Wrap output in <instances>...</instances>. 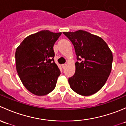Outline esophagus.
Masks as SVG:
<instances>
[{"instance_id":"esophagus-1","label":"esophagus","mask_w":126,"mask_h":126,"mask_svg":"<svg viewBox=\"0 0 126 126\" xmlns=\"http://www.w3.org/2000/svg\"><path fill=\"white\" fill-rule=\"evenodd\" d=\"M66 65H67V64H66V63H63V64L62 65V67H63V69H64V68H65Z\"/></svg>"}]
</instances>
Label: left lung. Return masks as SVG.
Instances as JSON below:
<instances>
[{"label": "left lung", "mask_w": 126, "mask_h": 126, "mask_svg": "<svg viewBox=\"0 0 126 126\" xmlns=\"http://www.w3.org/2000/svg\"><path fill=\"white\" fill-rule=\"evenodd\" d=\"M73 45L79 62L75 73L68 79L74 92L90 96L99 91L107 81L111 70L113 55L101 37L84 30L63 32Z\"/></svg>", "instance_id": "8db88e82"}]
</instances>
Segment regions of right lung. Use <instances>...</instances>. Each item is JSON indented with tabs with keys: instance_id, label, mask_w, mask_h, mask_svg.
<instances>
[{
	"instance_id": "right-lung-1",
	"label": "right lung",
	"mask_w": 126,
	"mask_h": 126,
	"mask_svg": "<svg viewBox=\"0 0 126 126\" xmlns=\"http://www.w3.org/2000/svg\"><path fill=\"white\" fill-rule=\"evenodd\" d=\"M62 33L42 30L25 38L17 48L16 67L25 87L37 96L54 90L61 72L54 62V44Z\"/></svg>"
}]
</instances>
